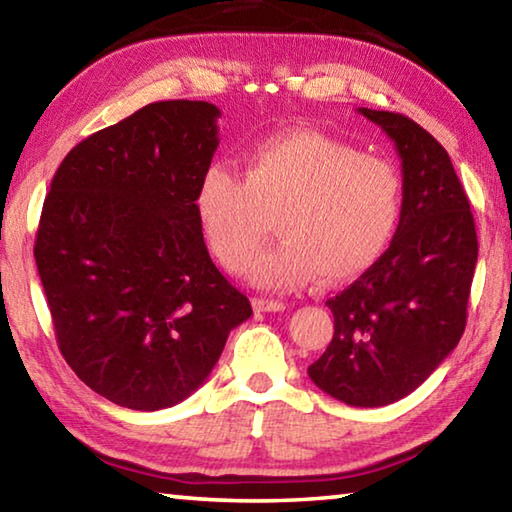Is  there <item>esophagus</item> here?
<instances>
[{"instance_id": "34e87169", "label": "esophagus", "mask_w": 512, "mask_h": 512, "mask_svg": "<svg viewBox=\"0 0 512 512\" xmlns=\"http://www.w3.org/2000/svg\"><path fill=\"white\" fill-rule=\"evenodd\" d=\"M282 300H266V298H253V309L255 311H284Z\"/></svg>"}]
</instances>
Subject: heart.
Wrapping results in <instances>:
<instances>
[{
	"instance_id": "1",
	"label": "heart",
	"mask_w": 512,
	"mask_h": 512,
	"mask_svg": "<svg viewBox=\"0 0 512 512\" xmlns=\"http://www.w3.org/2000/svg\"><path fill=\"white\" fill-rule=\"evenodd\" d=\"M246 176L212 162L196 189L198 219L216 259L239 271L271 235L282 241L248 264L257 287L291 291L320 275L341 284L366 271L395 235L402 178L393 162L316 131H284L246 151Z\"/></svg>"
}]
</instances>
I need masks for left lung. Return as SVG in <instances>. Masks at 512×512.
Wrapping results in <instances>:
<instances>
[{
  "mask_svg": "<svg viewBox=\"0 0 512 512\" xmlns=\"http://www.w3.org/2000/svg\"><path fill=\"white\" fill-rule=\"evenodd\" d=\"M402 160V212L384 255L327 300L334 336L309 366L320 391L350 406L413 393L461 341L479 244L447 151L413 119L359 108Z\"/></svg>",
  "mask_w": 512,
  "mask_h": 512,
  "instance_id": "left-lung-1",
  "label": "left lung"
}]
</instances>
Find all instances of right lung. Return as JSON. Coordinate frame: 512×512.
<instances>
[{"label":"right lung","instance_id":"right-lung-1","mask_svg":"<svg viewBox=\"0 0 512 512\" xmlns=\"http://www.w3.org/2000/svg\"><path fill=\"white\" fill-rule=\"evenodd\" d=\"M219 117L207 101L149 103L76 144L42 205L33 255L58 348L126 409L187 400L253 316L210 259L196 210Z\"/></svg>","mask_w":512,"mask_h":512}]
</instances>
